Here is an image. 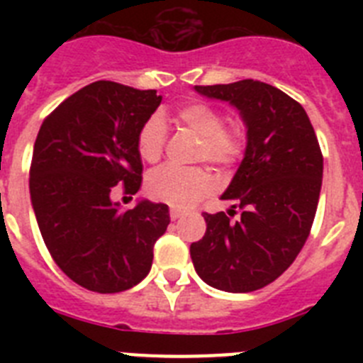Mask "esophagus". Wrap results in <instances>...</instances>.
Segmentation results:
<instances>
[{
    "label": "esophagus",
    "instance_id": "34e87169",
    "mask_svg": "<svg viewBox=\"0 0 363 363\" xmlns=\"http://www.w3.org/2000/svg\"><path fill=\"white\" fill-rule=\"evenodd\" d=\"M182 216H184V211L172 207V209H171V220H178V218H182Z\"/></svg>",
    "mask_w": 363,
    "mask_h": 363
}]
</instances>
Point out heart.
<instances>
[{
	"label": "heart",
	"instance_id": "b5f03b06",
	"mask_svg": "<svg viewBox=\"0 0 363 363\" xmlns=\"http://www.w3.org/2000/svg\"><path fill=\"white\" fill-rule=\"evenodd\" d=\"M178 118L189 129L201 136L198 158L218 167H229L243 152V134L240 129L225 127L220 111L205 104H187L178 111ZM167 140V125L160 114H152L138 134V152L145 162L154 163L162 158ZM213 191V178L200 167L165 165L152 171L147 178V192L154 200L172 207H191Z\"/></svg>",
	"mask_w": 363,
	"mask_h": 363
}]
</instances>
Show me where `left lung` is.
Segmentation results:
<instances>
[{
	"label": "left lung",
	"instance_id": "obj_1",
	"mask_svg": "<svg viewBox=\"0 0 363 363\" xmlns=\"http://www.w3.org/2000/svg\"><path fill=\"white\" fill-rule=\"evenodd\" d=\"M194 91L240 112L247 145L221 194L242 214L233 221L225 213H203L207 230L191 243L192 264L214 289L251 293L284 274L309 236L322 189V150L307 112L277 86L242 79Z\"/></svg>",
	"mask_w": 363,
	"mask_h": 363
}]
</instances>
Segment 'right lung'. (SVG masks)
Instances as JSON below:
<instances>
[{
    "mask_svg": "<svg viewBox=\"0 0 363 363\" xmlns=\"http://www.w3.org/2000/svg\"><path fill=\"white\" fill-rule=\"evenodd\" d=\"M162 104L156 91L94 82L47 116L30 163L32 209L57 267L94 293H121L149 274L169 207L121 209L112 192L142 187L138 134Z\"/></svg>",
    "mask_w": 363,
    "mask_h": 363,
    "instance_id": "1",
    "label": "right lung"
}]
</instances>
